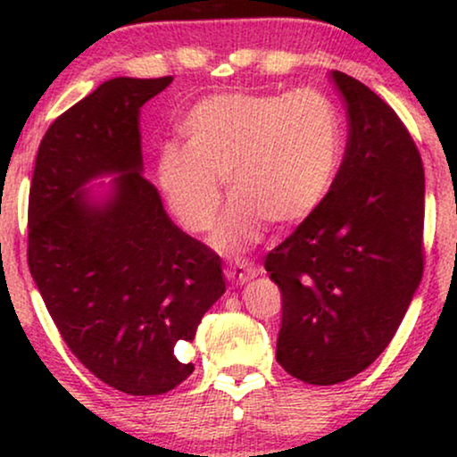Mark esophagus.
<instances>
[{
  "label": "esophagus",
  "instance_id": "esophagus-1",
  "mask_svg": "<svg viewBox=\"0 0 457 457\" xmlns=\"http://www.w3.org/2000/svg\"><path fill=\"white\" fill-rule=\"evenodd\" d=\"M260 274V268L249 264V262H235V264L227 266L224 277H227L233 285H245L249 280L255 278Z\"/></svg>",
  "mask_w": 457,
  "mask_h": 457
}]
</instances>
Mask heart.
<instances>
[{
	"label": "heart",
	"mask_w": 457,
	"mask_h": 457,
	"mask_svg": "<svg viewBox=\"0 0 457 457\" xmlns=\"http://www.w3.org/2000/svg\"><path fill=\"white\" fill-rule=\"evenodd\" d=\"M187 147L170 143L158 158V187L191 233L208 230L227 180L233 202L212 235L220 252L262 239L266 220L303 222L333 189L343 158V118L316 89L220 93L193 105L180 124Z\"/></svg>",
	"instance_id": "obj_1"
}]
</instances>
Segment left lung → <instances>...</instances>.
Wrapping results in <instances>:
<instances>
[{
    "label": "left lung",
    "mask_w": 457,
    "mask_h": 457,
    "mask_svg": "<svg viewBox=\"0 0 457 457\" xmlns=\"http://www.w3.org/2000/svg\"><path fill=\"white\" fill-rule=\"evenodd\" d=\"M328 79L347 114L339 174L320 208L264 264L283 295L277 361L308 385L366 370L422 278L420 154L377 93L339 71Z\"/></svg>",
    "instance_id": "8db88e82"
}]
</instances>
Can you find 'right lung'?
<instances>
[{
  "instance_id": "obj_1",
  "label": "right lung",
  "mask_w": 457,
  "mask_h": 457,
  "mask_svg": "<svg viewBox=\"0 0 457 457\" xmlns=\"http://www.w3.org/2000/svg\"><path fill=\"white\" fill-rule=\"evenodd\" d=\"M170 83L110 79L55 118L29 195V270L49 316L80 364L129 395L189 377L180 349L227 289L220 258L143 177L139 110Z\"/></svg>"
}]
</instances>
